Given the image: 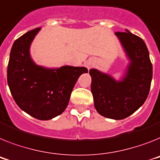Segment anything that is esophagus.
Listing matches in <instances>:
<instances>
[{"instance_id": "1", "label": "esophagus", "mask_w": 160, "mask_h": 160, "mask_svg": "<svg viewBox=\"0 0 160 160\" xmlns=\"http://www.w3.org/2000/svg\"><path fill=\"white\" fill-rule=\"evenodd\" d=\"M84 65H85V67H86L88 69H89V68H91L92 66H93V62H92V61H91V60H88V61H86L84 62Z\"/></svg>"}]
</instances>
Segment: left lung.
Here are the masks:
<instances>
[{
	"instance_id": "1",
	"label": "left lung",
	"mask_w": 160,
	"mask_h": 160,
	"mask_svg": "<svg viewBox=\"0 0 160 160\" xmlns=\"http://www.w3.org/2000/svg\"><path fill=\"white\" fill-rule=\"evenodd\" d=\"M128 64L121 80L92 68L91 91L97 111L104 117L123 119L134 113L147 98L152 80V64L146 43L128 30L115 32Z\"/></svg>"
}]
</instances>
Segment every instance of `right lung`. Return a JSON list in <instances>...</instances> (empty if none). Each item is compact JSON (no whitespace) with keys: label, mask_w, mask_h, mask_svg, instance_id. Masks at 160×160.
Listing matches in <instances>:
<instances>
[{"label":"right lung","mask_w":160,"mask_h":160,"mask_svg":"<svg viewBox=\"0 0 160 160\" xmlns=\"http://www.w3.org/2000/svg\"><path fill=\"white\" fill-rule=\"evenodd\" d=\"M41 28L29 31L13 44L7 68L9 90L17 105L32 117L49 120L67 108L78 78L88 73L84 67L47 68L37 65L30 47Z\"/></svg>","instance_id":"obj_1"}]
</instances>
